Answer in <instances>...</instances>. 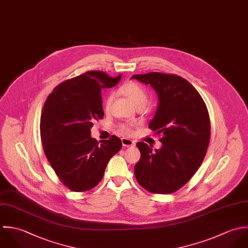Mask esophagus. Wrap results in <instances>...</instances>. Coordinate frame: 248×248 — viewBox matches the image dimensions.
I'll return each mask as SVG.
<instances>
[{
    "label": "esophagus",
    "instance_id": "esophagus-1",
    "mask_svg": "<svg viewBox=\"0 0 248 248\" xmlns=\"http://www.w3.org/2000/svg\"><path fill=\"white\" fill-rule=\"evenodd\" d=\"M122 144L124 147H132L135 145V142L130 140V139H127V138H123L122 139Z\"/></svg>",
    "mask_w": 248,
    "mask_h": 248
}]
</instances>
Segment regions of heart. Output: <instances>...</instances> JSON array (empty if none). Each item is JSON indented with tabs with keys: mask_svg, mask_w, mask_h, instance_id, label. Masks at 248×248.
<instances>
[{
	"mask_svg": "<svg viewBox=\"0 0 248 248\" xmlns=\"http://www.w3.org/2000/svg\"><path fill=\"white\" fill-rule=\"evenodd\" d=\"M118 92L128 99V101L136 108H144L148 102H149V95L146 90V88L140 84L137 81H127L124 84H123ZM113 100V94H108L104 101H103V107L105 111H108L110 109L111 103ZM119 132L124 135H129L133 132V129L128 124H120L119 125Z\"/></svg>",
	"mask_w": 248,
	"mask_h": 248,
	"instance_id": "obj_1",
	"label": "heart"
}]
</instances>
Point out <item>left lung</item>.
I'll return each mask as SVG.
<instances>
[{
    "instance_id": "1",
    "label": "left lung",
    "mask_w": 248,
    "mask_h": 248,
    "mask_svg": "<svg viewBox=\"0 0 248 248\" xmlns=\"http://www.w3.org/2000/svg\"><path fill=\"white\" fill-rule=\"evenodd\" d=\"M156 91L159 104L149 127L160 137V149L144 142L134 168L138 183L153 194H171L182 188L203 162L210 142L208 109L197 89L185 78L157 72L134 75Z\"/></svg>"
}]
</instances>
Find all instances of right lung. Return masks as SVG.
<instances>
[{"mask_svg":"<svg viewBox=\"0 0 248 248\" xmlns=\"http://www.w3.org/2000/svg\"><path fill=\"white\" fill-rule=\"evenodd\" d=\"M121 75L88 71L58 84L48 96L40 120V135L49 163L71 191L86 192L101 180L107 163L122 141L91 138L90 128L103 119L101 89L116 85Z\"/></svg>","mask_w":248,"mask_h":248,"instance_id":"right-lung-1","label":"right lung"}]
</instances>
